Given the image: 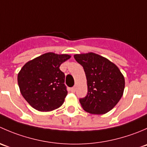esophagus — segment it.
<instances>
[{
	"label": "esophagus",
	"mask_w": 147,
	"mask_h": 147,
	"mask_svg": "<svg viewBox=\"0 0 147 147\" xmlns=\"http://www.w3.org/2000/svg\"><path fill=\"white\" fill-rule=\"evenodd\" d=\"M75 90H76V88H75V87H72V88L70 89V91L72 92H75Z\"/></svg>",
	"instance_id": "34e87169"
}]
</instances>
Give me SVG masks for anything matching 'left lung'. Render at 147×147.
I'll use <instances>...</instances> for the list:
<instances>
[{
	"instance_id": "8db88e82",
	"label": "left lung",
	"mask_w": 147,
	"mask_h": 147,
	"mask_svg": "<svg viewBox=\"0 0 147 147\" xmlns=\"http://www.w3.org/2000/svg\"><path fill=\"white\" fill-rule=\"evenodd\" d=\"M84 68L87 94L80 102L86 112L103 115L110 111L122 97L124 78L119 69L105 57L93 53L75 55Z\"/></svg>"
}]
</instances>
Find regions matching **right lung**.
I'll use <instances>...</instances> for the list:
<instances>
[{
	"instance_id": "right-lung-1",
	"label": "right lung",
	"mask_w": 147,
	"mask_h": 147,
	"mask_svg": "<svg viewBox=\"0 0 147 147\" xmlns=\"http://www.w3.org/2000/svg\"><path fill=\"white\" fill-rule=\"evenodd\" d=\"M68 55L47 53L28 62L18 75L22 95L34 109L48 112L60 107L67 94L65 74L60 69Z\"/></svg>"
}]
</instances>
